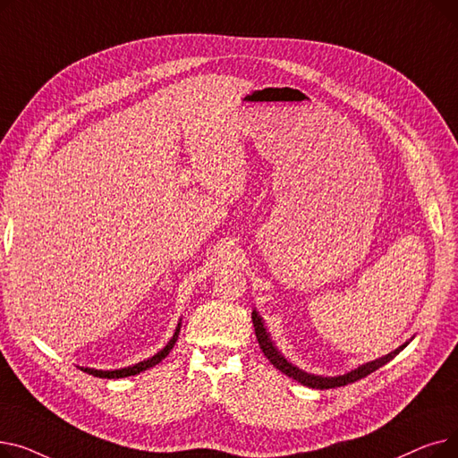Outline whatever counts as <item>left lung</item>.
Listing matches in <instances>:
<instances>
[{
	"instance_id": "1",
	"label": "left lung",
	"mask_w": 458,
	"mask_h": 458,
	"mask_svg": "<svg viewBox=\"0 0 458 458\" xmlns=\"http://www.w3.org/2000/svg\"><path fill=\"white\" fill-rule=\"evenodd\" d=\"M252 323H254V332H256V338H258L259 349L263 351V354L267 356L269 362H271L278 371H282L284 375L292 377L293 380L301 382L302 386L316 388V390L338 388V386H345V384H351V382H356V380H360V378H364V377H368L369 373H373V371H377L378 368H382L384 364H388L392 358H395V356L408 345V342H406V344H403L401 347H397L395 351H392L390 354L382 356V358H377V360H373V362H368V364H364V366H358L356 369H352V371H349V373H345V375H338V377H321V375L306 373V371L299 369L297 366L287 362V360L278 352V349L273 345V342H271V338H269V334H267L266 327H263L261 318L258 316L256 310L252 311Z\"/></svg>"
}]
</instances>
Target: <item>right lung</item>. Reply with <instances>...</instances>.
<instances>
[{"mask_svg": "<svg viewBox=\"0 0 458 458\" xmlns=\"http://www.w3.org/2000/svg\"><path fill=\"white\" fill-rule=\"evenodd\" d=\"M180 323H178V327H176V332H174V335L171 338V342H168L157 354H154L152 358H148V360H142V362H139V364H135V366H128V368H123V369H113V371H104V369H92V368H81V371H85V373H89V375H92V377H100V378H124V377H131V375H137V373H140V371H147L148 368H154L156 364H159L161 360L171 352V349L174 347V344H176V340H178V334H180Z\"/></svg>", "mask_w": 458, "mask_h": 458, "instance_id": "right-lung-1", "label": "right lung"}]
</instances>
